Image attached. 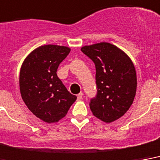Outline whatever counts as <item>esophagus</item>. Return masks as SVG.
<instances>
[{"label": "esophagus", "instance_id": "1", "mask_svg": "<svg viewBox=\"0 0 160 160\" xmlns=\"http://www.w3.org/2000/svg\"><path fill=\"white\" fill-rule=\"evenodd\" d=\"M82 92H80L79 94H78V101H80V100L82 99Z\"/></svg>", "mask_w": 160, "mask_h": 160}]
</instances>
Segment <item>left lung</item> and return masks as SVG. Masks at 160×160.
Listing matches in <instances>:
<instances>
[{
	"mask_svg": "<svg viewBox=\"0 0 160 160\" xmlns=\"http://www.w3.org/2000/svg\"><path fill=\"white\" fill-rule=\"evenodd\" d=\"M96 67L97 97L91 100L92 114L102 122H114L133 104L137 89V75L130 58L108 42L81 48Z\"/></svg>",
	"mask_w": 160,
	"mask_h": 160,
	"instance_id": "obj_1",
	"label": "left lung"
}]
</instances>
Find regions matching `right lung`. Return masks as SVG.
Masks as SVG:
<instances>
[{
  "label": "right lung",
  "mask_w": 160,
  "mask_h": 160,
  "mask_svg": "<svg viewBox=\"0 0 160 160\" xmlns=\"http://www.w3.org/2000/svg\"><path fill=\"white\" fill-rule=\"evenodd\" d=\"M70 51L65 46H40L27 55L21 67L22 100L36 117L48 123L63 118L77 99L57 75L59 64Z\"/></svg>",
  "instance_id": "right-lung-1"
}]
</instances>
